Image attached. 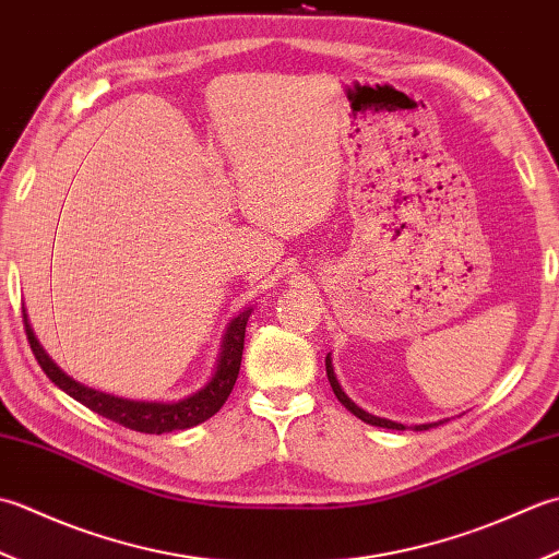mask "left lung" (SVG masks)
Segmentation results:
<instances>
[{"label": "left lung", "instance_id": "obj_1", "mask_svg": "<svg viewBox=\"0 0 559 559\" xmlns=\"http://www.w3.org/2000/svg\"><path fill=\"white\" fill-rule=\"evenodd\" d=\"M325 371H328V381H330V385H333V393L337 395V401L343 403L352 415L355 417H359L361 423H367V425H373V427H383V429H397V431H403L405 427L401 425V423H393V419H385V417H376V415H371V413H367V409H361L359 405H355L347 397V393L343 391V385L337 383V379H335V371H333V361H330V355L325 357ZM447 423V419H439V423H431V425H415V431H425V429H429V427H439V425H443Z\"/></svg>", "mask_w": 559, "mask_h": 559}]
</instances>
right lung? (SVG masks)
Segmentation results:
<instances>
[{"label": "right lung", "instance_id": "right-lung-1", "mask_svg": "<svg viewBox=\"0 0 559 559\" xmlns=\"http://www.w3.org/2000/svg\"><path fill=\"white\" fill-rule=\"evenodd\" d=\"M253 309H246L231 318L229 328H226L224 340H222V352L219 359H216V369L212 379L202 385L188 397H180L176 403H152V401H130V397H118L112 393H104L96 389H88V385L74 381L72 376H67L57 364L45 355V349L33 335V328L28 323V316L24 313V325H26V337L28 345L36 355L40 369L45 376L62 389L67 395L74 397L82 405H86L94 413L104 415L106 419H112L128 429L144 431V435H166V431L176 429H190L202 425L204 419H210L222 409L226 397L231 395L234 383L238 379V369H241V357H243V337H246V323L248 316Z\"/></svg>", "mask_w": 559, "mask_h": 559}]
</instances>
